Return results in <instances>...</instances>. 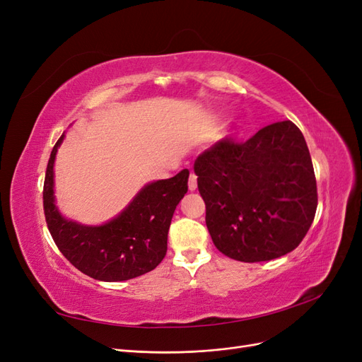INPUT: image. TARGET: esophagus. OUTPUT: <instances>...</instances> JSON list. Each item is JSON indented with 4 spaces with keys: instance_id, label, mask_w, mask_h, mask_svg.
<instances>
[{
    "instance_id": "esophagus-1",
    "label": "esophagus",
    "mask_w": 362,
    "mask_h": 362,
    "mask_svg": "<svg viewBox=\"0 0 362 362\" xmlns=\"http://www.w3.org/2000/svg\"><path fill=\"white\" fill-rule=\"evenodd\" d=\"M196 189H198V178H196L194 173H192L190 178H189V190L194 192Z\"/></svg>"
}]
</instances>
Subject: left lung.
<instances>
[{
  "mask_svg": "<svg viewBox=\"0 0 362 362\" xmlns=\"http://www.w3.org/2000/svg\"><path fill=\"white\" fill-rule=\"evenodd\" d=\"M205 223L226 257L270 261L299 246L314 221L317 184L308 146L291 120L245 144L223 139L194 160Z\"/></svg>",
  "mask_w": 362,
  "mask_h": 362,
  "instance_id": "1",
  "label": "left lung"
}]
</instances>
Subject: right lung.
I'll return each instance as SVG.
<instances>
[{
    "instance_id": "obj_1",
    "label": "right lung",
    "mask_w": 362,
    "mask_h": 362,
    "mask_svg": "<svg viewBox=\"0 0 362 362\" xmlns=\"http://www.w3.org/2000/svg\"><path fill=\"white\" fill-rule=\"evenodd\" d=\"M64 134L52 148L43 184V210L49 233L66 259L98 281L133 279L154 270L168 250L175 208L187 193L189 170L149 182L122 211L103 225H83L64 217L54 196V161Z\"/></svg>"
}]
</instances>
